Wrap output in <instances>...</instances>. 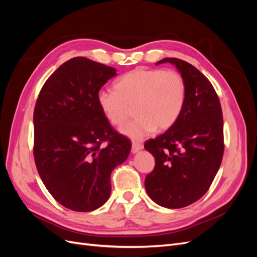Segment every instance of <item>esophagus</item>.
Segmentation results:
<instances>
[{
    "instance_id": "1",
    "label": "esophagus",
    "mask_w": 257,
    "mask_h": 257,
    "mask_svg": "<svg viewBox=\"0 0 257 257\" xmlns=\"http://www.w3.org/2000/svg\"><path fill=\"white\" fill-rule=\"evenodd\" d=\"M143 148H144L143 144L134 142L133 144H132V153H137L138 151L143 150Z\"/></svg>"
}]
</instances>
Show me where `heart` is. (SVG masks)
Instances as JSON below:
<instances>
[{"instance_id": "b5f03b06", "label": "heart", "mask_w": 257, "mask_h": 257, "mask_svg": "<svg viewBox=\"0 0 257 257\" xmlns=\"http://www.w3.org/2000/svg\"><path fill=\"white\" fill-rule=\"evenodd\" d=\"M115 91L100 90L97 103L105 118L119 126L134 107L137 115L120 132L132 139H143L155 130L172 127L180 116L186 98V85L177 71L138 67L114 84Z\"/></svg>"}]
</instances>
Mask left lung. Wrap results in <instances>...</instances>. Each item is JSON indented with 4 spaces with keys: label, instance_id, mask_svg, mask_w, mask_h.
<instances>
[{
    "label": "left lung",
    "instance_id": "1",
    "mask_svg": "<svg viewBox=\"0 0 257 257\" xmlns=\"http://www.w3.org/2000/svg\"><path fill=\"white\" fill-rule=\"evenodd\" d=\"M176 66L186 85L183 110L164 134L145 144L155 159L145 188L158 205L178 209L204 196L220 168L224 152L219 97L206 77L188 62L165 58L157 64Z\"/></svg>",
    "mask_w": 257,
    "mask_h": 257
}]
</instances>
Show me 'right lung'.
<instances>
[{
  "label": "right lung",
  "mask_w": 257,
  "mask_h": 257,
  "mask_svg": "<svg viewBox=\"0 0 257 257\" xmlns=\"http://www.w3.org/2000/svg\"><path fill=\"white\" fill-rule=\"evenodd\" d=\"M115 75L113 67L73 58L45 82L35 105L37 172L53 198L74 211H93L106 203L112 170L131 152L130 141L113 131L96 98Z\"/></svg>",
  "instance_id": "right-lung-1"
}]
</instances>
